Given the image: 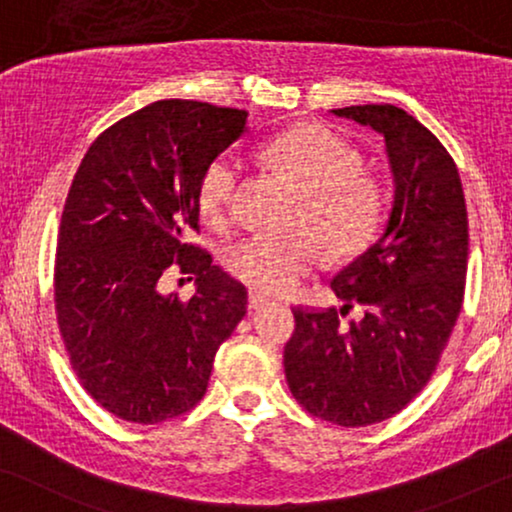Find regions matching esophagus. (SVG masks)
Masks as SVG:
<instances>
[{
    "instance_id": "esophagus-1",
    "label": "esophagus",
    "mask_w": 512,
    "mask_h": 512,
    "mask_svg": "<svg viewBox=\"0 0 512 512\" xmlns=\"http://www.w3.org/2000/svg\"><path fill=\"white\" fill-rule=\"evenodd\" d=\"M266 304H269V297H264V294H259V292H250L248 294V306L253 308V311H255V308L266 306Z\"/></svg>"
}]
</instances>
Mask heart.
I'll return each instance as SVG.
<instances>
[{
  "label": "heart",
  "mask_w": 512,
  "mask_h": 512,
  "mask_svg": "<svg viewBox=\"0 0 512 512\" xmlns=\"http://www.w3.org/2000/svg\"><path fill=\"white\" fill-rule=\"evenodd\" d=\"M266 160L306 194L304 225L311 227L331 257H352L376 239L385 220V197L373 178L362 174V157L350 143L322 125H297L273 136ZM241 162L218 155L206 164L197 185V206L208 227L232 225L241 185ZM227 271L264 294L292 292L320 262L311 234H255L229 248Z\"/></svg>",
  "instance_id": "heart-1"
}]
</instances>
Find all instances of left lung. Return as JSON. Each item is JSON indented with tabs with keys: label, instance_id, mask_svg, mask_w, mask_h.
<instances>
[{
	"label": "left lung",
	"instance_id": "1",
	"mask_svg": "<svg viewBox=\"0 0 512 512\" xmlns=\"http://www.w3.org/2000/svg\"><path fill=\"white\" fill-rule=\"evenodd\" d=\"M383 134L394 204L380 239L331 280L341 308H294L285 378L308 413L338 427L397 415L436 371L462 311L469 218L457 164L392 104L331 111ZM355 305L365 315L345 323Z\"/></svg>",
	"mask_w": 512,
	"mask_h": 512
}]
</instances>
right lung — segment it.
Instances as JSON below:
<instances>
[{
    "instance_id": "1",
    "label": "right lung",
    "mask_w": 512,
    "mask_h": 512,
    "mask_svg": "<svg viewBox=\"0 0 512 512\" xmlns=\"http://www.w3.org/2000/svg\"><path fill=\"white\" fill-rule=\"evenodd\" d=\"M246 118L190 99L143 106L97 136L69 187L57 327L85 392L120 420L157 424L197 406L215 352L246 315V287L190 243L199 178ZM171 270L198 278L190 302L161 294Z\"/></svg>"
}]
</instances>
